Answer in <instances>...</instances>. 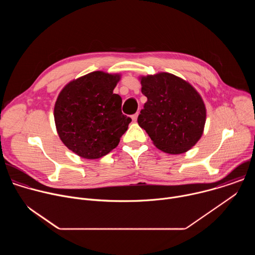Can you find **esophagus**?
<instances>
[{
	"mask_svg": "<svg viewBox=\"0 0 255 255\" xmlns=\"http://www.w3.org/2000/svg\"><path fill=\"white\" fill-rule=\"evenodd\" d=\"M131 118H132V120H133L134 122H136V121H137V118H138V113H135L134 115H132Z\"/></svg>",
	"mask_w": 255,
	"mask_h": 255,
	"instance_id": "obj_1",
	"label": "esophagus"
}]
</instances>
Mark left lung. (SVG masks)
<instances>
[{"label": "left lung", "mask_w": 255, "mask_h": 255, "mask_svg": "<svg viewBox=\"0 0 255 255\" xmlns=\"http://www.w3.org/2000/svg\"><path fill=\"white\" fill-rule=\"evenodd\" d=\"M141 86L147 102L138 116L139 126L166 153L191 149L201 138L206 122V108L199 93L167 72L142 77Z\"/></svg>", "instance_id": "1"}]
</instances>
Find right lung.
<instances>
[{
    "label": "right lung",
    "mask_w": 255,
    "mask_h": 255,
    "mask_svg": "<svg viewBox=\"0 0 255 255\" xmlns=\"http://www.w3.org/2000/svg\"><path fill=\"white\" fill-rule=\"evenodd\" d=\"M119 75L94 71L67 84L54 107V120L65 146L81 157L96 159L120 142L131 118L122 113V99L113 94Z\"/></svg>",
    "instance_id": "obj_1"
}]
</instances>
